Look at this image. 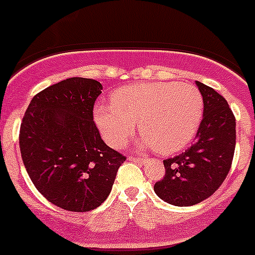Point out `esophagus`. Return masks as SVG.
<instances>
[{
	"label": "esophagus",
	"instance_id": "1",
	"mask_svg": "<svg viewBox=\"0 0 255 255\" xmlns=\"http://www.w3.org/2000/svg\"><path fill=\"white\" fill-rule=\"evenodd\" d=\"M128 159L132 162H136V163H144V162H145V158H141V157H134V155H129Z\"/></svg>",
	"mask_w": 255,
	"mask_h": 255
}]
</instances>
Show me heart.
<instances>
[{
    "mask_svg": "<svg viewBox=\"0 0 255 255\" xmlns=\"http://www.w3.org/2000/svg\"><path fill=\"white\" fill-rule=\"evenodd\" d=\"M112 103H97L93 120L106 143L123 147L141 131L139 145L162 154L179 152L194 139L204 112L203 97L194 85L172 82L143 83L112 93Z\"/></svg>",
    "mask_w": 255,
    "mask_h": 255,
    "instance_id": "1",
    "label": "heart"
}]
</instances>
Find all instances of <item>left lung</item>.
I'll use <instances>...</instances> for the list:
<instances>
[{
	"label": "left lung",
	"mask_w": 255,
	"mask_h": 255,
	"mask_svg": "<svg viewBox=\"0 0 255 255\" xmlns=\"http://www.w3.org/2000/svg\"><path fill=\"white\" fill-rule=\"evenodd\" d=\"M195 84L204 102L195 143L164 159V177L154 184L155 194L177 207L194 206L211 197L226 179L235 152V116L227 101L213 88Z\"/></svg>",
	"instance_id": "1"
}]
</instances>
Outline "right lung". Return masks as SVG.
<instances>
[{"label":"right lung","instance_id":"add662e5","mask_svg":"<svg viewBox=\"0 0 255 255\" xmlns=\"http://www.w3.org/2000/svg\"><path fill=\"white\" fill-rule=\"evenodd\" d=\"M102 84L69 78L33 97L20 126L21 158L35 188L71 212L100 207L125 155L110 148L93 121Z\"/></svg>","mask_w":255,"mask_h":255}]
</instances>
